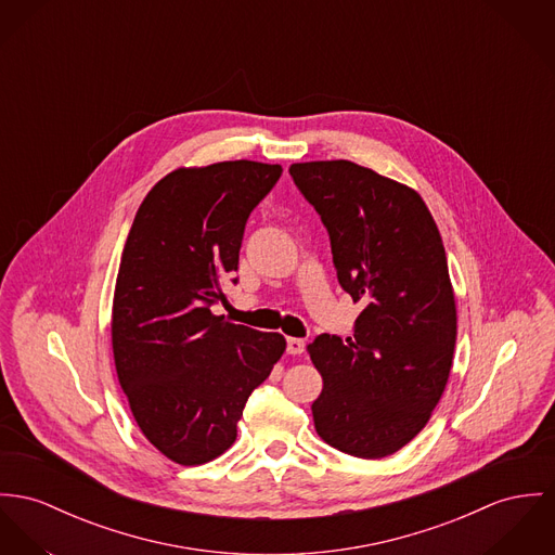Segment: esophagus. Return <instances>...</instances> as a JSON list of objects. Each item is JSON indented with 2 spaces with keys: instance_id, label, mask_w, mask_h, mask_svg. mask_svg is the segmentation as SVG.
Returning <instances> with one entry per match:
<instances>
[{
  "instance_id": "esophagus-1",
  "label": "esophagus",
  "mask_w": 555,
  "mask_h": 555,
  "mask_svg": "<svg viewBox=\"0 0 555 555\" xmlns=\"http://www.w3.org/2000/svg\"><path fill=\"white\" fill-rule=\"evenodd\" d=\"M306 348V341L299 340V338H287V352L289 354H301Z\"/></svg>"
}]
</instances>
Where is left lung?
<instances>
[{
  "mask_svg": "<svg viewBox=\"0 0 555 555\" xmlns=\"http://www.w3.org/2000/svg\"><path fill=\"white\" fill-rule=\"evenodd\" d=\"M289 172L330 232L341 289L363 304L352 338L308 344L323 376L314 428L350 456L384 459L425 428L450 378L456 301L446 249L421 194L399 181L350 160Z\"/></svg>",
  "mask_w": 555,
  "mask_h": 555,
  "instance_id": "1",
  "label": "left lung"
}]
</instances>
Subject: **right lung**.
<instances>
[{
  "label": "right lung",
  "instance_id": "add662e5",
  "mask_svg": "<svg viewBox=\"0 0 555 555\" xmlns=\"http://www.w3.org/2000/svg\"><path fill=\"white\" fill-rule=\"evenodd\" d=\"M281 172L254 160L177 169L130 225L114 292V361L141 433L177 465H205L234 443L249 395L285 352L281 334L211 312L238 270L245 223Z\"/></svg>",
  "mask_w": 555,
  "mask_h": 555
}]
</instances>
